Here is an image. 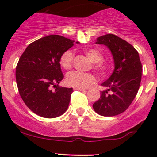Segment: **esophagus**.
<instances>
[{
	"instance_id": "obj_1",
	"label": "esophagus",
	"mask_w": 157,
	"mask_h": 157,
	"mask_svg": "<svg viewBox=\"0 0 157 157\" xmlns=\"http://www.w3.org/2000/svg\"><path fill=\"white\" fill-rule=\"evenodd\" d=\"M74 90H79V91H83V90H85L84 89H82V88H74Z\"/></svg>"
}]
</instances>
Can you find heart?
<instances>
[{
	"label": "heart",
	"mask_w": 157,
	"mask_h": 157,
	"mask_svg": "<svg viewBox=\"0 0 157 157\" xmlns=\"http://www.w3.org/2000/svg\"><path fill=\"white\" fill-rule=\"evenodd\" d=\"M85 54L89 59L94 63L93 68L101 75H105L110 69V66L107 63L102 61L103 55L97 48H90L85 50ZM74 61V54L71 51L67 50L61 55L60 58L61 66L65 70L71 68ZM96 82V77L90 73H82L78 71H72L67 74L66 77V83L70 86L75 88H86Z\"/></svg>",
	"instance_id": "heart-1"
}]
</instances>
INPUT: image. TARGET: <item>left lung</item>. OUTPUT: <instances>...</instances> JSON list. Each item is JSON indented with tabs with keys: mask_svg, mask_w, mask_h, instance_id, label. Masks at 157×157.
Returning <instances> with one entry per match:
<instances>
[{
	"mask_svg": "<svg viewBox=\"0 0 157 157\" xmlns=\"http://www.w3.org/2000/svg\"><path fill=\"white\" fill-rule=\"evenodd\" d=\"M96 44L107 46L114 59L115 69L102 83L101 92L93 108L102 116H115L127 109L135 98L141 81L142 65L138 52L124 39L113 34L97 38Z\"/></svg>",
	"mask_w": 157,
	"mask_h": 157,
	"instance_id": "1",
	"label": "left lung"
}]
</instances>
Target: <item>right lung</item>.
<instances>
[{
  "label": "right lung",
  "instance_id": "add662e5",
  "mask_svg": "<svg viewBox=\"0 0 157 157\" xmlns=\"http://www.w3.org/2000/svg\"><path fill=\"white\" fill-rule=\"evenodd\" d=\"M74 42L58 35L45 36L29 44L19 59L16 67L19 93L26 106L39 116L56 118L68 108L73 88L58 86L64 78L60 58Z\"/></svg>",
  "mask_w": 157,
  "mask_h": 157
}]
</instances>
